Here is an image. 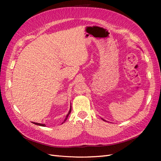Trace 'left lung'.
Masks as SVG:
<instances>
[{"mask_svg":"<svg viewBox=\"0 0 161 161\" xmlns=\"http://www.w3.org/2000/svg\"><path fill=\"white\" fill-rule=\"evenodd\" d=\"M101 119H103V121H106V120H105V119H103V118H101Z\"/></svg>","mask_w":161,"mask_h":161,"instance_id":"1","label":"left lung"}]
</instances>
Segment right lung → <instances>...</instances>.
Wrapping results in <instances>:
<instances>
[{
    "mask_svg": "<svg viewBox=\"0 0 161 161\" xmlns=\"http://www.w3.org/2000/svg\"><path fill=\"white\" fill-rule=\"evenodd\" d=\"M71 109H72V108H71V106H70V109H69V114H67V115L66 116V118H65V119H64V121H63V123L64 122V121L67 119V118H68V117H69V115H70V112H71ZM33 124H36V125H40V126H43V127H45L46 126V125L45 124H40V123H36V122H32ZM62 123V124H63Z\"/></svg>",
    "mask_w": 161,
    "mask_h": 161,
    "instance_id": "add662e5",
    "label": "right lung"
}]
</instances>
